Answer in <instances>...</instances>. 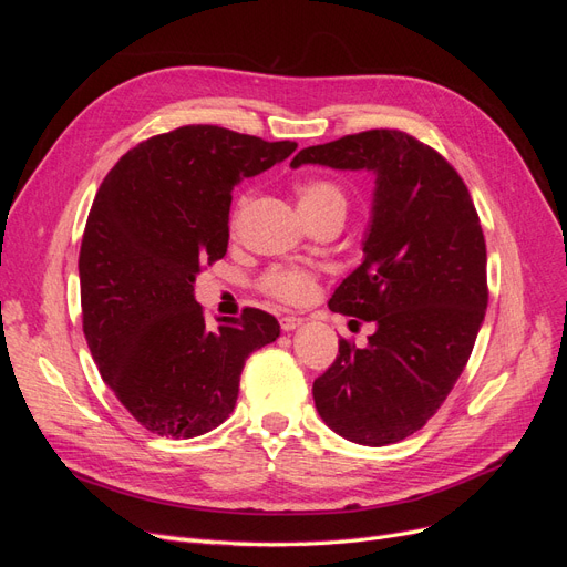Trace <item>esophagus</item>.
<instances>
[{
	"label": "esophagus",
	"instance_id": "esophagus-1",
	"mask_svg": "<svg viewBox=\"0 0 567 567\" xmlns=\"http://www.w3.org/2000/svg\"><path fill=\"white\" fill-rule=\"evenodd\" d=\"M302 326V319L300 317H281V329L288 333V331H296Z\"/></svg>",
	"mask_w": 567,
	"mask_h": 567
}]
</instances>
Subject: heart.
<instances>
[{"label":"heart","mask_w":567,"mask_h":567,"mask_svg":"<svg viewBox=\"0 0 567 567\" xmlns=\"http://www.w3.org/2000/svg\"><path fill=\"white\" fill-rule=\"evenodd\" d=\"M298 208L305 219H315L319 215L342 213L348 210V196L342 188L331 179H305L296 186ZM262 288L269 296L279 298L284 302H302L312 293L315 277L310 271L286 267L274 269L262 279Z\"/></svg>","instance_id":"obj_1"}]
</instances>
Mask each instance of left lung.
Here are the masks:
<instances>
[{"mask_svg": "<svg viewBox=\"0 0 567 567\" xmlns=\"http://www.w3.org/2000/svg\"><path fill=\"white\" fill-rule=\"evenodd\" d=\"M373 175L362 265L336 288L333 312L373 321L367 348L340 340L315 381L321 421L367 447L394 444L447 400L487 310V250L475 205L437 151L400 130L307 146L290 167Z\"/></svg>", "mask_w": 567, "mask_h": 567, "instance_id": "obj_1", "label": "left lung"}]
</instances>
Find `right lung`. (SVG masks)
<instances>
[{
  "mask_svg": "<svg viewBox=\"0 0 567 567\" xmlns=\"http://www.w3.org/2000/svg\"><path fill=\"white\" fill-rule=\"evenodd\" d=\"M296 148L186 125L134 146L101 182L78 262L82 329L101 379L146 431L196 437L225 423L248 354L279 338L262 310L208 329L194 284L227 252L234 186Z\"/></svg>",
  "mask_w": 567,
  "mask_h": 567,
  "instance_id": "1",
  "label": "right lung"
}]
</instances>
